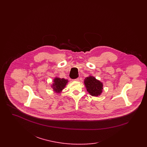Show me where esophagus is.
I'll use <instances>...</instances> for the list:
<instances>
[{"instance_id": "esophagus-1", "label": "esophagus", "mask_w": 147, "mask_h": 147, "mask_svg": "<svg viewBox=\"0 0 147 147\" xmlns=\"http://www.w3.org/2000/svg\"><path fill=\"white\" fill-rule=\"evenodd\" d=\"M79 80H80L79 78H77V79H74V80H73V81H74V82H79Z\"/></svg>"}]
</instances>
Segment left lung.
<instances>
[{
    "mask_svg": "<svg viewBox=\"0 0 147 147\" xmlns=\"http://www.w3.org/2000/svg\"><path fill=\"white\" fill-rule=\"evenodd\" d=\"M85 86L87 91L92 96H100L102 92L103 83L92 76L85 78Z\"/></svg>",
    "mask_w": 147,
    "mask_h": 147,
    "instance_id": "1",
    "label": "left lung"
}]
</instances>
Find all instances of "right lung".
<instances>
[{
	"label": "right lung",
	"instance_id": "obj_1",
	"mask_svg": "<svg viewBox=\"0 0 147 147\" xmlns=\"http://www.w3.org/2000/svg\"><path fill=\"white\" fill-rule=\"evenodd\" d=\"M68 83V79L56 77L53 80V83L51 84V88L53 89V91L59 94L62 92Z\"/></svg>",
	"mask_w": 147,
	"mask_h": 147
}]
</instances>
